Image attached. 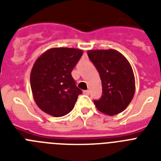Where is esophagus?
Instances as JSON below:
<instances>
[{"label":"esophagus","mask_w":161,"mask_h":161,"mask_svg":"<svg viewBox=\"0 0 161 161\" xmlns=\"http://www.w3.org/2000/svg\"><path fill=\"white\" fill-rule=\"evenodd\" d=\"M83 93H84V94H86V95H89L90 91H89V90H86V91H83Z\"/></svg>","instance_id":"obj_1"}]
</instances>
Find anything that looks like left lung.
<instances>
[{
	"label": "left lung",
	"instance_id": "left-lung-1",
	"mask_svg": "<svg viewBox=\"0 0 161 161\" xmlns=\"http://www.w3.org/2000/svg\"><path fill=\"white\" fill-rule=\"evenodd\" d=\"M89 59L99 72L102 96L94 101L97 110L108 115L124 111L135 93V78L129 60L118 51L90 50Z\"/></svg>",
	"mask_w": 161,
	"mask_h": 161
}]
</instances>
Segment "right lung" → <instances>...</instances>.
Instances as JSON below:
<instances>
[{"instance_id":"1","label":"right lung","mask_w":161,"mask_h":161,"mask_svg":"<svg viewBox=\"0 0 161 161\" xmlns=\"http://www.w3.org/2000/svg\"><path fill=\"white\" fill-rule=\"evenodd\" d=\"M83 51L76 48L55 47L35 61L30 74L34 101L40 109L54 117L69 114L82 91L71 75Z\"/></svg>"}]
</instances>
